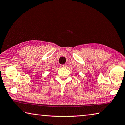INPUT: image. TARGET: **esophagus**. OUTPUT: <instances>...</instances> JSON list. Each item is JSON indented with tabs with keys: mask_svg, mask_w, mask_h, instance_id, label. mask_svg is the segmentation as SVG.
<instances>
[{
	"mask_svg": "<svg viewBox=\"0 0 125 125\" xmlns=\"http://www.w3.org/2000/svg\"><path fill=\"white\" fill-rule=\"evenodd\" d=\"M67 67V65H66V64L61 65V67H64V68H65V67Z\"/></svg>",
	"mask_w": 125,
	"mask_h": 125,
	"instance_id": "obj_1",
	"label": "esophagus"
}]
</instances>
